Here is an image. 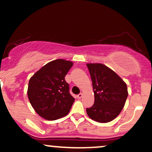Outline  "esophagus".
<instances>
[{"label": "esophagus", "instance_id": "1", "mask_svg": "<svg viewBox=\"0 0 152 152\" xmlns=\"http://www.w3.org/2000/svg\"><path fill=\"white\" fill-rule=\"evenodd\" d=\"M82 96H83V94H82L81 93H80L79 94H78V95H77V98L78 99H81L82 97Z\"/></svg>", "mask_w": 152, "mask_h": 152}]
</instances>
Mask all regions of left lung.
I'll list each match as a JSON object with an SVG mask.
<instances>
[{
	"label": "left lung",
	"mask_w": 152,
	"mask_h": 152,
	"mask_svg": "<svg viewBox=\"0 0 152 152\" xmlns=\"http://www.w3.org/2000/svg\"><path fill=\"white\" fill-rule=\"evenodd\" d=\"M91 78L94 104L87 108L88 116L99 123L118 116L128 96L126 83L114 71L102 64H87Z\"/></svg>",
	"instance_id": "8db88e82"
}]
</instances>
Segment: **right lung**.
Wrapping results in <instances>:
<instances>
[{
  "label": "right lung",
  "mask_w": 152,
  "mask_h": 152,
  "mask_svg": "<svg viewBox=\"0 0 152 152\" xmlns=\"http://www.w3.org/2000/svg\"><path fill=\"white\" fill-rule=\"evenodd\" d=\"M73 62L64 59L43 66L29 80L28 97L36 112L47 120H56L69 114L75 99L69 93L65 76Z\"/></svg>",
  "instance_id": "add662e5"
}]
</instances>
